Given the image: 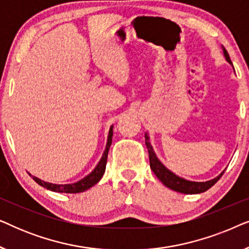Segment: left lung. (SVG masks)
<instances>
[{"mask_svg":"<svg viewBox=\"0 0 249 249\" xmlns=\"http://www.w3.org/2000/svg\"><path fill=\"white\" fill-rule=\"evenodd\" d=\"M223 53L224 56H226L227 61L229 63L232 64L231 62L229 54H228L227 50L223 47ZM145 144L146 147H147L148 151V156H149V165H151L152 171L155 173V176L158 177L163 185L168 187V188L175 190V192L182 193V194H199L206 192L207 189H210L213 185H215L224 172L221 173L220 176H217L216 178H214L210 181L205 182H196V181H189V180H186L183 178H180L175 173L170 171L165 168L164 165L160 162V160L156 158V154L153 151V147L151 145V142H149V137L147 134H145Z\"/></svg>","mask_w":249,"mask_h":249,"instance_id":"left-lung-1","label":"left lung"}]
</instances>
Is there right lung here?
I'll return each instance as SVG.
<instances>
[{"instance_id":"right-lung-1","label":"right lung","mask_w":249,"mask_h":249,"mask_svg":"<svg viewBox=\"0 0 249 249\" xmlns=\"http://www.w3.org/2000/svg\"><path fill=\"white\" fill-rule=\"evenodd\" d=\"M112 136H113V125L110 128V131H108V136H107V148L103 153V156H102L101 161L98 162V164L96 165L93 171H91L89 175L87 177H85L84 179L79 180L78 182L74 183H68V185H55V183H50V182H45L43 180H40L36 177L32 176V178L35 180V181L40 185L44 188L52 190V192L55 193H67V194H76V193H81L85 192V190L89 189L90 187H93L94 185L100 181L102 177H103L104 172H105V168H107V154H108V149H110V146L112 144Z\"/></svg>"}]
</instances>
